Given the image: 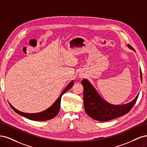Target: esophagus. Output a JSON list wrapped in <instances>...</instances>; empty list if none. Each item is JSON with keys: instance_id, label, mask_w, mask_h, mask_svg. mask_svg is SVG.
Returning a JSON list of instances; mask_svg holds the SVG:
<instances>
[{"instance_id": "34e87169", "label": "esophagus", "mask_w": 147, "mask_h": 147, "mask_svg": "<svg viewBox=\"0 0 147 147\" xmlns=\"http://www.w3.org/2000/svg\"><path fill=\"white\" fill-rule=\"evenodd\" d=\"M80 78H83V75H82V74H81V75H80Z\"/></svg>"}]
</instances>
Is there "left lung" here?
I'll return each mask as SVG.
<instances>
[{
    "label": "left lung",
    "mask_w": 147,
    "mask_h": 147,
    "mask_svg": "<svg viewBox=\"0 0 147 147\" xmlns=\"http://www.w3.org/2000/svg\"><path fill=\"white\" fill-rule=\"evenodd\" d=\"M127 47L134 50L130 45ZM140 78H142V70H140ZM83 86L84 107L86 113L91 118L99 121H106L116 118L127 113L134 105L139 94L132 101L124 105H115L104 100L99 96L95 88L86 79L82 81Z\"/></svg>",
    "instance_id": "1"
}]
</instances>
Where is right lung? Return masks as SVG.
<instances>
[{"label": "right lung", "mask_w": 147, "mask_h": 147, "mask_svg": "<svg viewBox=\"0 0 147 147\" xmlns=\"http://www.w3.org/2000/svg\"><path fill=\"white\" fill-rule=\"evenodd\" d=\"M74 85V80L70 82L67 86L65 87V88L61 93V94L59 96V97L57 98L56 101L53 104L50 108H48L47 110H45V111H43L42 112L40 113H26L24 112H21L20 111L16 110L15 107L11 105V104L9 103V105H10L11 108L15 111V112L17 113L20 114L21 116H23L26 118L34 120V121H46V120L51 119L52 118L56 117L57 114L59 113L61 107V97L64 93L67 91L70 88L72 87Z\"/></svg>", "instance_id": "right-lung-1"}]
</instances>
